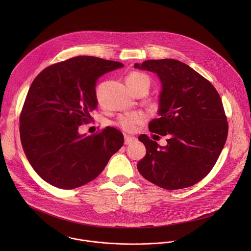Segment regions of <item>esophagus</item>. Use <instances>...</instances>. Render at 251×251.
Wrapping results in <instances>:
<instances>
[{"label": "esophagus", "mask_w": 251, "mask_h": 251, "mask_svg": "<svg viewBox=\"0 0 251 251\" xmlns=\"http://www.w3.org/2000/svg\"><path fill=\"white\" fill-rule=\"evenodd\" d=\"M136 141V138L134 136H130V135H125V144L126 145H129V144L133 143Z\"/></svg>", "instance_id": "34e87169"}]
</instances>
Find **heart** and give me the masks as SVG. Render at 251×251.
Masks as SVG:
<instances>
[{
  "instance_id": "heart-1",
  "label": "heart",
  "mask_w": 251,
  "mask_h": 251,
  "mask_svg": "<svg viewBox=\"0 0 251 251\" xmlns=\"http://www.w3.org/2000/svg\"><path fill=\"white\" fill-rule=\"evenodd\" d=\"M126 83L129 90L140 86L150 87L149 77L140 72H133L128 75L126 79ZM146 119L147 115L143 112H133L120 116L115 124L125 131L133 132L138 128L140 125L143 124Z\"/></svg>"
}]
</instances>
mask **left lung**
Here are the masks:
<instances>
[{
    "mask_svg": "<svg viewBox=\"0 0 251 251\" xmlns=\"http://www.w3.org/2000/svg\"><path fill=\"white\" fill-rule=\"evenodd\" d=\"M134 69L159 78L158 119L151 132L168 136L162 147L142 134L146 155L137 164L144 178L164 189L191 186L205 178L225 145L228 124L215 87L187 65L173 59L148 60Z\"/></svg>",
    "mask_w": 251,
    "mask_h": 251,
    "instance_id": "8db88e82",
    "label": "left lung"
}]
</instances>
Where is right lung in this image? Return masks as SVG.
I'll list each match as a JSON object with an SVG mask.
<instances>
[{"mask_svg": "<svg viewBox=\"0 0 251 251\" xmlns=\"http://www.w3.org/2000/svg\"><path fill=\"white\" fill-rule=\"evenodd\" d=\"M124 65L78 56L43 70L33 81L20 115L25 155L41 179L63 189L96 179L124 145V135L107 126L102 132L80 134L98 107L96 85L100 76Z\"/></svg>", "mask_w": 251, "mask_h": 251, "instance_id": "add662e5", "label": "right lung"}]
</instances>
